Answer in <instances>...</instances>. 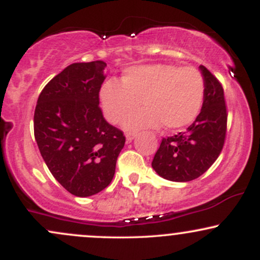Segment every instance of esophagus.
<instances>
[{
    "mask_svg": "<svg viewBox=\"0 0 260 260\" xmlns=\"http://www.w3.org/2000/svg\"><path fill=\"white\" fill-rule=\"evenodd\" d=\"M136 137H137V133H136V132H129V133H127V134H126L127 142L131 143L134 138H136Z\"/></svg>",
    "mask_w": 260,
    "mask_h": 260,
    "instance_id": "esophagus-1",
    "label": "esophagus"
}]
</instances>
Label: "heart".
I'll list each match as a JSON object with an SVG mask.
<instances>
[{
    "label": "heart",
    "instance_id": "b5f03b06",
    "mask_svg": "<svg viewBox=\"0 0 260 260\" xmlns=\"http://www.w3.org/2000/svg\"><path fill=\"white\" fill-rule=\"evenodd\" d=\"M205 96V80L194 67L154 63L129 67L121 83L106 80L99 90L104 116L110 123L124 122L128 131L164 124L166 129L189 126L201 113Z\"/></svg>",
    "mask_w": 260,
    "mask_h": 260
}]
</instances>
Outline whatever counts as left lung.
Returning a JSON list of instances; mask_svg holds the SVG:
<instances>
[{
	"label": "left lung",
	"mask_w": 260,
	"mask_h": 260,
	"mask_svg": "<svg viewBox=\"0 0 260 260\" xmlns=\"http://www.w3.org/2000/svg\"><path fill=\"white\" fill-rule=\"evenodd\" d=\"M199 70L205 80L203 109L186 132L162 138L151 166L157 175L174 182L198 178L215 162L226 137V112L223 89L204 66Z\"/></svg>",
	"instance_id": "1"
}]
</instances>
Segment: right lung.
Instances as JSON below:
<instances>
[{
    "label": "right lung",
    "instance_id": "right-lung-1",
    "mask_svg": "<svg viewBox=\"0 0 260 260\" xmlns=\"http://www.w3.org/2000/svg\"><path fill=\"white\" fill-rule=\"evenodd\" d=\"M104 61L66 67L45 85L34 113V136L45 164L64 189L90 197L111 183L123 133L99 107Z\"/></svg>",
    "mask_w": 260,
    "mask_h": 260
}]
</instances>
